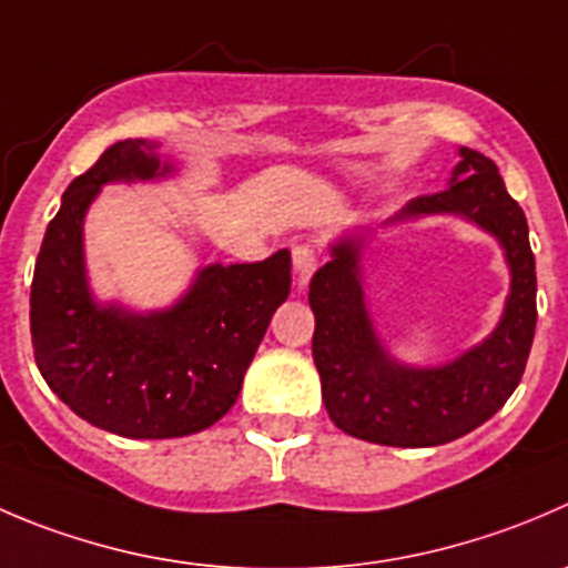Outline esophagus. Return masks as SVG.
Segmentation results:
<instances>
[{"mask_svg": "<svg viewBox=\"0 0 568 568\" xmlns=\"http://www.w3.org/2000/svg\"><path fill=\"white\" fill-rule=\"evenodd\" d=\"M291 263H294L296 283H300L302 288V285H307V280L313 277V272H316L318 255L311 244H294V250H291Z\"/></svg>", "mask_w": 568, "mask_h": 568, "instance_id": "esophagus-1", "label": "esophagus"}]
</instances>
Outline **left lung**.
Here are the masks:
<instances>
[{
	"label": "left lung",
	"mask_w": 568,
	"mask_h": 568,
	"mask_svg": "<svg viewBox=\"0 0 568 568\" xmlns=\"http://www.w3.org/2000/svg\"><path fill=\"white\" fill-rule=\"evenodd\" d=\"M455 213L503 244L510 294L497 329L483 344L436 368L396 363L379 344L361 285L363 235L333 244V261L311 280L313 363L335 427L385 447H438L466 436L508 402L525 374L536 335V257L527 219L497 163L460 146L449 189L416 196L390 222Z\"/></svg>",
	"instance_id": "left-lung-1"
}]
</instances>
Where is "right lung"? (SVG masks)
I'll return each mask as SVG.
<instances>
[{"mask_svg":"<svg viewBox=\"0 0 568 568\" xmlns=\"http://www.w3.org/2000/svg\"><path fill=\"white\" fill-rule=\"evenodd\" d=\"M155 150L126 138L74 178L43 235L30 291L32 349L47 385L88 424L124 438H180L216 424L291 291V255L280 250L261 263L202 268L169 311L97 305L82 219L104 183L172 174Z\"/></svg>","mask_w":568,"mask_h":568,"instance_id":"add662e5","label":"right lung"}]
</instances>
